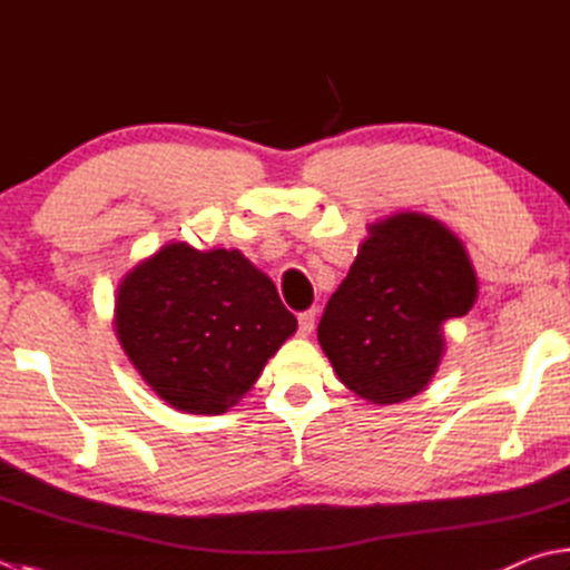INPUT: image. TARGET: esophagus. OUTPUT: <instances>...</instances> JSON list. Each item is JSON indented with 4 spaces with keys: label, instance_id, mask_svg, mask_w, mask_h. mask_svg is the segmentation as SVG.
Segmentation results:
<instances>
[{
    "label": "esophagus",
    "instance_id": "obj_1",
    "mask_svg": "<svg viewBox=\"0 0 570 570\" xmlns=\"http://www.w3.org/2000/svg\"><path fill=\"white\" fill-rule=\"evenodd\" d=\"M297 325H299V327H297L299 335L307 337L309 332L315 330V313H313V309H307V313H299V315H297Z\"/></svg>",
    "mask_w": 570,
    "mask_h": 570
}]
</instances>
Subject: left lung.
<instances>
[{"label":"left lung","mask_w":570,"mask_h":570,"mask_svg":"<svg viewBox=\"0 0 570 570\" xmlns=\"http://www.w3.org/2000/svg\"><path fill=\"white\" fill-rule=\"evenodd\" d=\"M367 230L317 340L347 390L396 404L434 377L444 322L474 307L479 285L464 245L432 216L394 213Z\"/></svg>","instance_id":"obj_1"}]
</instances>
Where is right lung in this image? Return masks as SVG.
Here are the masks:
<instances>
[{"label": "right lung", "instance_id": "right-lung-1", "mask_svg": "<svg viewBox=\"0 0 570 570\" xmlns=\"http://www.w3.org/2000/svg\"><path fill=\"white\" fill-rule=\"evenodd\" d=\"M114 327L160 400L180 412L223 414L295 335L297 320L240 250L168 243L126 273Z\"/></svg>", "mask_w": 570, "mask_h": 570}]
</instances>
